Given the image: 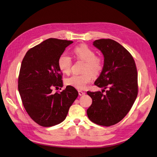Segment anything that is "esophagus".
Listing matches in <instances>:
<instances>
[{
  "label": "esophagus",
  "instance_id": "1",
  "mask_svg": "<svg viewBox=\"0 0 157 157\" xmlns=\"http://www.w3.org/2000/svg\"><path fill=\"white\" fill-rule=\"evenodd\" d=\"M78 93H79V96H82V95H84V94H85V93L83 92V91H81V90H79V91H78Z\"/></svg>",
  "mask_w": 157,
  "mask_h": 157
}]
</instances>
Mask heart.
I'll use <instances>...</instances> for the list:
<instances>
[{
  "label": "heart",
  "mask_w": 157,
  "mask_h": 157,
  "mask_svg": "<svg viewBox=\"0 0 157 157\" xmlns=\"http://www.w3.org/2000/svg\"><path fill=\"white\" fill-rule=\"evenodd\" d=\"M73 52L78 59L85 62L83 69L84 73L81 75H73L65 79V82L67 85L78 90H82L88 83L91 82L93 75L96 76L101 73L103 69V61L101 58L96 56L93 50L86 45L82 44L76 47ZM58 66L62 72L68 74L72 66V60L70 56L66 54H63L59 58Z\"/></svg>",
  "instance_id": "obj_1"
}]
</instances>
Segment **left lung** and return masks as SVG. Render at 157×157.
Listing matches in <instances>:
<instances>
[{"mask_svg":"<svg viewBox=\"0 0 157 157\" xmlns=\"http://www.w3.org/2000/svg\"><path fill=\"white\" fill-rule=\"evenodd\" d=\"M93 45L104 56L101 73L94 82L102 91H88L92 104L87 109L89 119L105 126L123 120L132 108L138 94V75L132 54L117 41L101 39ZM107 89L105 94L103 91Z\"/></svg>","mask_w":157,"mask_h":157,"instance_id":"obj_1","label":"left lung"}]
</instances>
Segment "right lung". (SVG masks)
<instances>
[{
  "label": "right lung",
  "mask_w": 157,
  "mask_h": 157,
  "mask_svg": "<svg viewBox=\"0 0 157 157\" xmlns=\"http://www.w3.org/2000/svg\"><path fill=\"white\" fill-rule=\"evenodd\" d=\"M73 41L50 38L28 51L22 61L18 90L24 107L38 124L50 127L63 121L78 96L71 86L60 93L53 87L63 86L59 57Z\"/></svg>",
  "instance_id": "add662e5"
}]
</instances>
